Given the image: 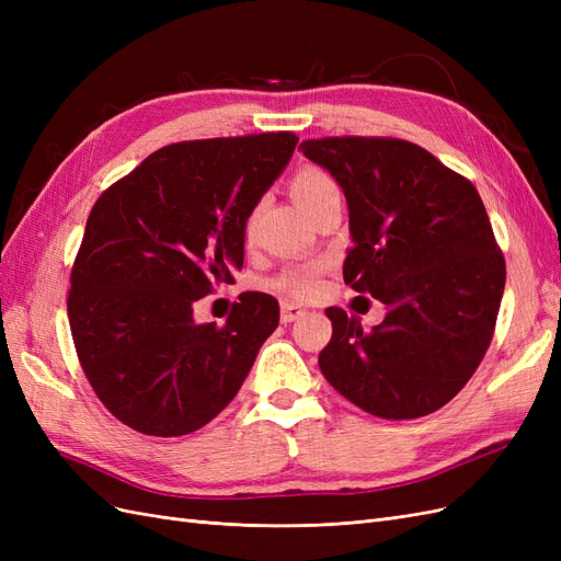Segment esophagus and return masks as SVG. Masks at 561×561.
I'll return each instance as SVG.
<instances>
[{
	"label": "esophagus",
	"mask_w": 561,
	"mask_h": 561,
	"mask_svg": "<svg viewBox=\"0 0 561 561\" xmlns=\"http://www.w3.org/2000/svg\"><path fill=\"white\" fill-rule=\"evenodd\" d=\"M301 316H307V309L299 307V304H290V301L280 304V322H285V325L287 322H295Z\"/></svg>",
	"instance_id": "34e87169"
}]
</instances>
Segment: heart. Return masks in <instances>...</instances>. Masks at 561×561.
<instances>
[{
	"instance_id": "heart-1",
	"label": "heart",
	"mask_w": 561,
	"mask_h": 561,
	"mask_svg": "<svg viewBox=\"0 0 561 561\" xmlns=\"http://www.w3.org/2000/svg\"><path fill=\"white\" fill-rule=\"evenodd\" d=\"M290 190L295 198L299 201V206L313 215L318 208L325 206V203L342 198V190H339V182L320 165H301L295 171L290 180ZM254 219H248L245 231H252ZM322 264H301L283 271V274L276 278L278 290H285L293 297H313L320 290V276H322Z\"/></svg>"
}]
</instances>
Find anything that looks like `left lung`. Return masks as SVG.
I'll use <instances>...</instances> for the list:
<instances>
[{
	"instance_id": "8db88e82",
	"label": "left lung",
	"mask_w": 561,
	"mask_h": 561,
	"mask_svg": "<svg viewBox=\"0 0 561 561\" xmlns=\"http://www.w3.org/2000/svg\"><path fill=\"white\" fill-rule=\"evenodd\" d=\"M348 203L353 248L344 280L388 307L363 332L328 309L318 365L339 393L381 419L445 407L480 367L496 328L505 260L472 182L400 138L304 140Z\"/></svg>"
}]
</instances>
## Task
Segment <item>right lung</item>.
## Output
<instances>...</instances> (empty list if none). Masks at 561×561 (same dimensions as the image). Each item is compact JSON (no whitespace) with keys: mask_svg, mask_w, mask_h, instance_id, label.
<instances>
[{"mask_svg":"<svg viewBox=\"0 0 561 561\" xmlns=\"http://www.w3.org/2000/svg\"><path fill=\"white\" fill-rule=\"evenodd\" d=\"M299 138L293 130L161 147L100 194L72 264L67 318L83 375L128 428L178 437L239 393L278 301L245 293L225 325L194 320L233 283L245 222Z\"/></svg>","mask_w":561,"mask_h":561,"instance_id":"add662e5","label":"right lung"}]
</instances>
